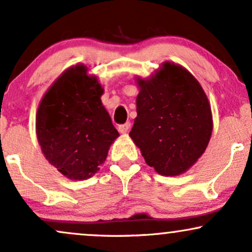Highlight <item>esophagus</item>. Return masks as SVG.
Listing matches in <instances>:
<instances>
[{"instance_id": "esophagus-1", "label": "esophagus", "mask_w": 252, "mask_h": 252, "mask_svg": "<svg viewBox=\"0 0 252 252\" xmlns=\"http://www.w3.org/2000/svg\"><path fill=\"white\" fill-rule=\"evenodd\" d=\"M129 127H131V124L129 123H126V124H123V125H119L118 126V129H119V132L120 133H127L128 132V129H129Z\"/></svg>"}]
</instances>
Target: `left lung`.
Here are the masks:
<instances>
[{
	"instance_id": "left-lung-1",
	"label": "left lung",
	"mask_w": 252,
	"mask_h": 252,
	"mask_svg": "<svg viewBox=\"0 0 252 252\" xmlns=\"http://www.w3.org/2000/svg\"><path fill=\"white\" fill-rule=\"evenodd\" d=\"M138 85V116L129 136L148 166L161 175H180L200 159L212 136L206 93L189 71L169 62Z\"/></svg>"
}]
</instances>
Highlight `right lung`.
I'll list each match as a JSON object with an SVG mask.
<instances>
[{
	"label": "right lung",
	"instance_id": "add662e5",
	"mask_svg": "<svg viewBox=\"0 0 252 252\" xmlns=\"http://www.w3.org/2000/svg\"><path fill=\"white\" fill-rule=\"evenodd\" d=\"M102 92L97 77L76 65L64 71L40 100L37 139L46 160L67 179L91 178L119 136L101 104Z\"/></svg>",
	"mask_w": 252,
	"mask_h": 252
}]
</instances>
